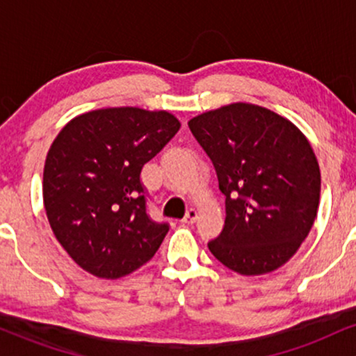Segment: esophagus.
I'll return each mask as SVG.
<instances>
[{
  "label": "esophagus",
  "instance_id": "esophagus-1",
  "mask_svg": "<svg viewBox=\"0 0 356 356\" xmlns=\"http://www.w3.org/2000/svg\"><path fill=\"white\" fill-rule=\"evenodd\" d=\"M195 220H197V211H195V209H189V211H187V214L184 216L182 222H184V224H194Z\"/></svg>",
  "mask_w": 356,
  "mask_h": 356
}]
</instances>
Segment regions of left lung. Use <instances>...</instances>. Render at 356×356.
Returning a JSON list of instances; mask_svg holds the SVG:
<instances>
[{
  "label": "left lung",
  "mask_w": 356,
  "mask_h": 356,
  "mask_svg": "<svg viewBox=\"0 0 356 356\" xmlns=\"http://www.w3.org/2000/svg\"><path fill=\"white\" fill-rule=\"evenodd\" d=\"M226 195L222 232L207 246L226 268L259 276L288 263L312 231L321 175L308 138L288 118L231 104L191 118Z\"/></svg>",
  "instance_id": "8db88e82"
}]
</instances>
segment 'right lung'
Instances as JSON below:
<instances>
[{"instance_id":"right-lung-1","label":"right lung","mask_w":356,"mask_h":356,"mask_svg":"<svg viewBox=\"0 0 356 356\" xmlns=\"http://www.w3.org/2000/svg\"><path fill=\"white\" fill-rule=\"evenodd\" d=\"M181 129L165 110L100 108L61 129L43 170L53 234L81 269L117 280L154 257L169 224L147 214L140 172Z\"/></svg>"}]
</instances>
